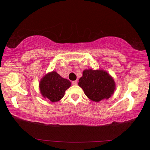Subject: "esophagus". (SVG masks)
I'll return each mask as SVG.
<instances>
[{
    "label": "esophagus",
    "mask_w": 150,
    "mask_h": 150,
    "mask_svg": "<svg viewBox=\"0 0 150 150\" xmlns=\"http://www.w3.org/2000/svg\"><path fill=\"white\" fill-rule=\"evenodd\" d=\"M77 84H78V81H72V85H76Z\"/></svg>",
    "instance_id": "esophagus-1"
}]
</instances>
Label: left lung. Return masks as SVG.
Returning a JSON list of instances; mask_svg holds the SVG:
<instances>
[{"label": "left lung", "instance_id": "left-lung-1", "mask_svg": "<svg viewBox=\"0 0 150 150\" xmlns=\"http://www.w3.org/2000/svg\"><path fill=\"white\" fill-rule=\"evenodd\" d=\"M78 85L91 100L99 102L110 98L116 89L112 77L103 69H85L79 79Z\"/></svg>", "mask_w": 150, "mask_h": 150}]
</instances>
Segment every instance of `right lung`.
<instances>
[{
    "mask_svg": "<svg viewBox=\"0 0 150 150\" xmlns=\"http://www.w3.org/2000/svg\"><path fill=\"white\" fill-rule=\"evenodd\" d=\"M71 86V83L69 80L52 71L42 77L39 81V87L44 98L55 103L64 97L66 90Z\"/></svg>",
    "mask_w": 150,
    "mask_h": 150,
    "instance_id": "1",
    "label": "right lung"
}]
</instances>
